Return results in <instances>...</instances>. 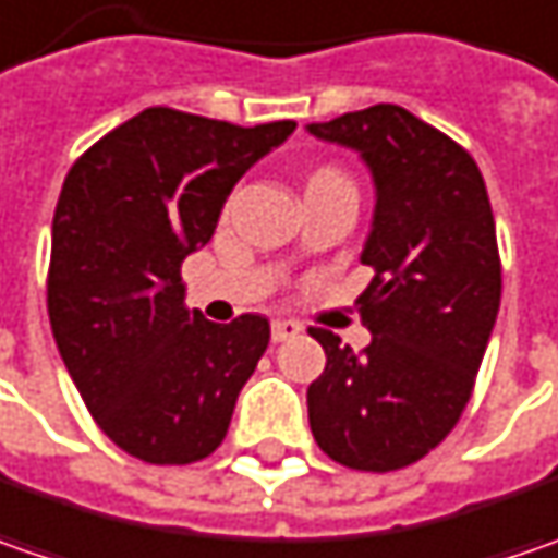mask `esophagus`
Here are the masks:
<instances>
[{"instance_id": "34e87169", "label": "esophagus", "mask_w": 558, "mask_h": 558, "mask_svg": "<svg viewBox=\"0 0 558 558\" xmlns=\"http://www.w3.org/2000/svg\"><path fill=\"white\" fill-rule=\"evenodd\" d=\"M296 333H303V325L293 322V318H278V322H271V340H275V343L293 340Z\"/></svg>"}]
</instances>
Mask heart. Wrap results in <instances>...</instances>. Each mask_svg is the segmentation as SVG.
Masks as SVG:
<instances>
[{
  "label": "heart",
  "mask_w": 558,
  "mask_h": 558,
  "mask_svg": "<svg viewBox=\"0 0 558 558\" xmlns=\"http://www.w3.org/2000/svg\"><path fill=\"white\" fill-rule=\"evenodd\" d=\"M318 174H337V171H327V168H325V171H318Z\"/></svg>",
  "instance_id": "1"
}]
</instances>
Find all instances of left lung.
<instances>
[{"mask_svg": "<svg viewBox=\"0 0 558 558\" xmlns=\"http://www.w3.org/2000/svg\"><path fill=\"white\" fill-rule=\"evenodd\" d=\"M325 143L359 153L375 183L362 262L365 352L312 327L327 365L312 380L315 444L347 469L393 472L456 427L499 312L497 225L474 158L412 111L380 102L325 124Z\"/></svg>", "mask_w": 558, "mask_h": 558, "instance_id": "left-lung-1", "label": "left lung"}]
</instances>
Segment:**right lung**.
<instances>
[{"label": "right lung", "instance_id": "obj_1", "mask_svg": "<svg viewBox=\"0 0 558 558\" xmlns=\"http://www.w3.org/2000/svg\"><path fill=\"white\" fill-rule=\"evenodd\" d=\"M296 131L146 109L74 161L52 218L49 325L89 415L124 452L186 465L215 452L268 347L262 315L186 312L181 265L236 181Z\"/></svg>", "mask_w": 558, "mask_h": 558}]
</instances>
